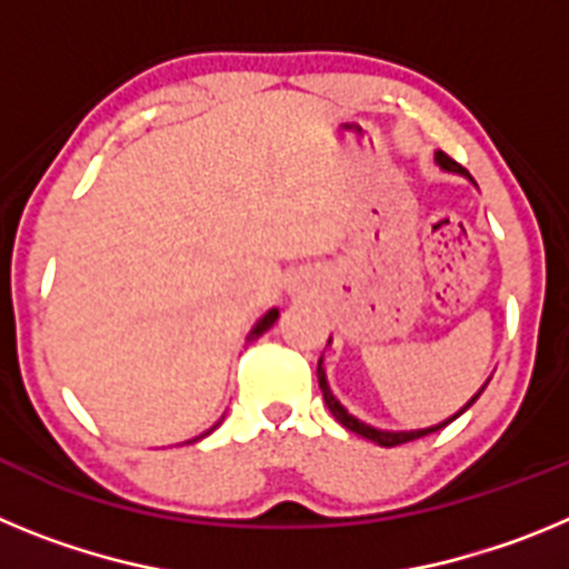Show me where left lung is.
I'll list each match as a JSON object with an SVG mask.
<instances>
[{
	"mask_svg": "<svg viewBox=\"0 0 569 569\" xmlns=\"http://www.w3.org/2000/svg\"><path fill=\"white\" fill-rule=\"evenodd\" d=\"M436 162H439L441 168H445V170H453V173H465V176H470V173H467L465 168H461L459 162H453V159H450V156H447V153H436ZM316 376H319L321 396H325V405H328V410H330V413H333V419L339 421L341 427H347V430H350V433H356V436H365V439L376 441V445H381V447H399V445H407V441H416V439H421V436L439 433L441 427H447V425H450V421H453V419H459V416L465 413L467 407H470L472 401H476V399H479V396H481V390H479V393H476V396H472L470 401H467V407H465V410H461V413H456L453 419H447L445 425L427 427V430H410V433H390V430H376V427L365 425V421H359V419H356V416H350V413H347L345 407H341L339 401H336V396L330 393V387H328V376H325V367H321V361H319V367H316Z\"/></svg>",
	"mask_w": 569,
	"mask_h": 569,
	"instance_id": "8db88e82",
	"label": "left lung"
}]
</instances>
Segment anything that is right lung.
Returning a JSON list of instances; mask_svg holds the SVG:
<instances>
[{
	"label": "right lung",
	"instance_id": "obj_1",
	"mask_svg": "<svg viewBox=\"0 0 569 569\" xmlns=\"http://www.w3.org/2000/svg\"><path fill=\"white\" fill-rule=\"evenodd\" d=\"M276 319H279V310H270V313H268V316H264V319H259V325H256V328H253V330H250L248 341L259 339V336H261V333H268V330H270V328H273V321H276ZM208 433H210V430H208ZM208 433H204V436H208Z\"/></svg>",
	"mask_w": 569,
	"mask_h": 569
}]
</instances>
